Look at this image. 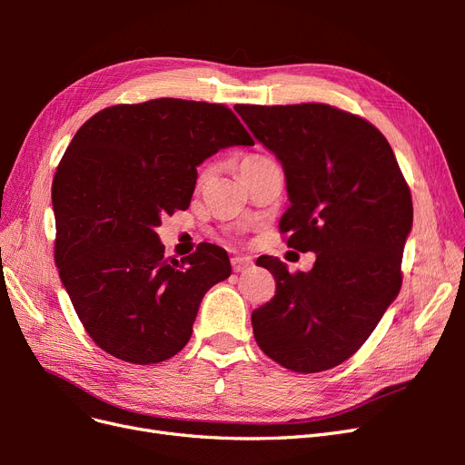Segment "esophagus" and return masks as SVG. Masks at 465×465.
Here are the masks:
<instances>
[{
	"label": "esophagus",
	"mask_w": 465,
	"mask_h": 465,
	"mask_svg": "<svg viewBox=\"0 0 465 465\" xmlns=\"http://www.w3.org/2000/svg\"><path fill=\"white\" fill-rule=\"evenodd\" d=\"M231 263H232V270L236 273H241V272L248 270V267L254 265V262H252V258H248V256H234V258H231Z\"/></svg>",
	"instance_id": "1"
}]
</instances>
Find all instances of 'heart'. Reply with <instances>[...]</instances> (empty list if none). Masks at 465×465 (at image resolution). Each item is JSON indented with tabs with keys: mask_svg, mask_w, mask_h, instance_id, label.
Returning a JSON list of instances; mask_svg holds the SVG:
<instances>
[{
	"mask_svg": "<svg viewBox=\"0 0 465 465\" xmlns=\"http://www.w3.org/2000/svg\"><path fill=\"white\" fill-rule=\"evenodd\" d=\"M262 161H265L263 157H246L244 161H242V164H241V168H246V166H252V164H256V163H262Z\"/></svg>",
	"mask_w": 465,
	"mask_h": 465,
	"instance_id": "obj_1",
	"label": "heart"
}]
</instances>
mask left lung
I'll list each match as a JSON object with an SVG mask.
<instances>
[{"label": "left lung", "mask_w": 465, "mask_h": 465, "mask_svg": "<svg viewBox=\"0 0 465 465\" xmlns=\"http://www.w3.org/2000/svg\"><path fill=\"white\" fill-rule=\"evenodd\" d=\"M234 110L283 166L287 244L316 254L311 272L294 275L277 258L258 260L277 289L252 312L254 337L289 371L333 369L398 297L413 224L410 188L386 137L355 114L316 103Z\"/></svg>", "instance_id": "left-lung-1"}]
</instances>
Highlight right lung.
<instances>
[{"label":"right lung","mask_w":465,"mask_h":465,"mask_svg":"<svg viewBox=\"0 0 465 465\" xmlns=\"http://www.w3.org/2000/svg\"><path fill=\"white\" fill-rule=\"evenodd\" d=\"M232 145L254 142L227 106L154 98L96 112L65 149L52 182L54 258L83 328L112 357H174L203 294L231 275L215 244L164 258L157 227L190 205L198 166Z\"/></svg>","instance_id":"right-lung-1"}]
</instances>
